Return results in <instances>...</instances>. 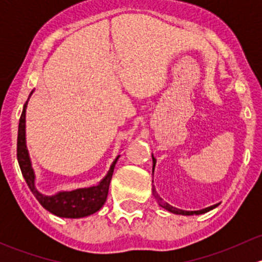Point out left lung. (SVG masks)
<instances>
[{
    "instance_id": "obj_1",
    "label": "left lung",
    "mask_w": 262,
    "mask_h": 262,
    "mask_svg": "<svg viewBox=\"0 0 262 262\" xmlns=\"http://www.w3.org/2000/svg\"><path fill=\"white\" fill-rule=\"evenodd\" d=\"M152 158H153V168H155L156 160H155V157H153V156H152ZM153 195H155V198H156V199H157L158 204H160L161 207H163V208H165V209H167L168 212L175 213V214H181V215H192V214H203V213L209 212V210H212V209H214V208L216 207V205H212V207L205 208V209H202V210H196V212H187V210H180V209H176V208H173V207H171V205H168L167 203L162 202V199H161V198L158 196V194H157V192H156V190H155V189H153Z\"/></svg>"
}]
</instances>
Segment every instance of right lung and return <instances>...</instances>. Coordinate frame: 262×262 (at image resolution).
Wrapping results in <instances>:
<instances>
[{
	"label": "right lung",
	"instance_id": "obj_1",
	"mask_svg": "<svg viewBox=\"0 0 262 262\" xmlns=\"http://www.w3.org/2000/svg\"><path fill=\"white\" fill-rule=\"evenodd\" d=\"M26 104L24 105L23 113L20 116V123H18V132H17V161L18 166L21 168L24 179L28 184L29 189L34 194V196L38 199L41 207L46 208L50 213L54 215L63 216V218H81V216H87L90 214H94L105 204L109 192V185L112 181L113 172H114L115 163L118 158L114 161V163L110 167V171L105 179L100 182L97 186L87 187V189H78L73 191L59 192L54 196H46L41 195L38 190L35 189L34 185V171L31 168L30 158H29L28 149H26L25 143V112Z\"/></svg>",
	"mask_w": 262,
	"mask_h": 262
}]
</instances>
